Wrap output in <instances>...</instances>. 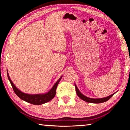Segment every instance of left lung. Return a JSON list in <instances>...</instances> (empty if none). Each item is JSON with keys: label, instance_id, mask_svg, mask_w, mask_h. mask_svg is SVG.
<instances>
[{"label": "left lung", "instance_id": "obj_1", "mask_svg": "<svg viewBox=\"0 0 130 130\" xmlns=\"http://www.w3.org/2000/svg\"><path fill=\"white\" fill-rule=\"evenodd\" d=\"M75 88H76V91L77 94V96L79 97V98L81 99L82 100H83L84 101H85V102H88V103H101L105 102H107V101L109 99L111 98V97L115 93H113L112 94H111V95L107 96V98H104L92 99V98H88V97L84 96V94L81 93L76 85H75Z\"/></svg>", "mask_w": 130, "mask_h": 130}]
</instances>
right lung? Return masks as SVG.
Returning a JSON list of instances; mask_svg holds the SVG:
<instances>
[{
  "label": "right lung",
  "mask_w": 130,
  "mask_h": 130,
  "mask_svg": "<svg viewBox=\"0 0 130 130\" xmlns=\"http://www.w3.org/2000/svg\"><path fill=\"white\" fill-rule=\"evenodd\" d=\"M7 76L8 80H9L11 84V86L15 94H16L19 98L21 99L22 100L26 101V102L34 105L42 104H44V103L49 102V101L53 99L56 94V89L57 85H58L59 82H60V80H61V78H62V77H61L59 78V80L57 81V83L55 84L54 86L53 87L52 89L50 90L49 92H47V93L45 94H29L23 93L22 92L19 91V90L15 86V85L13 84L12 81L11 80L9 75H8V72Z\"/></svg>",
  "instance_id": "1"
}]
</instances>
